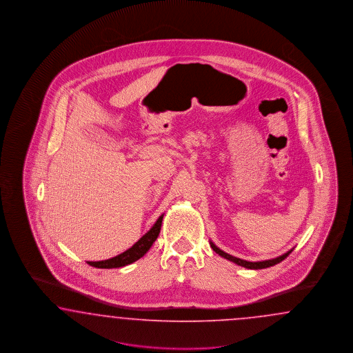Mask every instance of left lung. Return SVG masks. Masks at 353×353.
<instances>
[{
	"instance_id": "left-lung-1",
	"label": "left lung",
	"mask_w": 353,
	"mask_h": 353,
	"mask_svg": "<svg viewBox=\"0 0 353 353\" xmlns=\"http://www.w3.org/2000/svg\"><path fill=\"white\" fill-rule=\"evenodd\" d=\"M211 247H212V250H214V252H216V254H219L220 256L225 257V259H228V260L233 261V263H235V264H238V265H241V267L248 268V269H263V268L273 267V265H276V264H278V263H281L282 260H285V259L289 256L290 254L292 252V250H291V251H289V252H286L285 255L276 257V259H272V260H265V261H257V263H251V261H246V260H242V259H238V257L232 256V255L226 254V252H224V251H221L220 248H217V247L214 246L212 242H211Z\"/></svg>"
}]
</instances>
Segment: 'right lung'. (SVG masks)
<instances>
[{
	"label": "right lung",
	"mask_w": 353,
	"mask_h": 353,
	"mask_svg": "<svg viewBox=\"0 0 353 353\" xmlns=\"http://www.w3.org/2000/svg\"><path fill=\"white\" fill-rule=\"evenodd\" d=\"M161 221H163V214L149 232L125 252L120 254L118 256L112 257V259L103 260V261H89L88 264L94 268L111 269V268L124 267V265H128L130 263L139 260V257L143 256L149 251L150 247L152 246V243L157 241L158 235L161 233Z\"/></svg>",
	"instance_id": "obj_1"
}]
</instances>
